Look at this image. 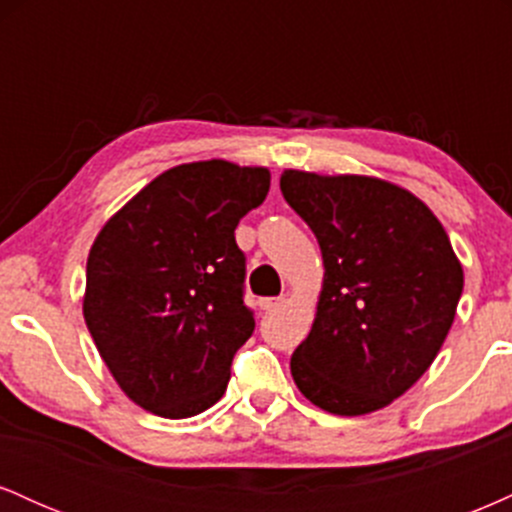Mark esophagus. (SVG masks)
Here are the masks:
<instances>
[{"instance_id":"1","label":"esophagus","mask_w":512,"mask_h":512,"mask_svg":"<svg viewBox=\"0 0 512 512\" xmlns=\"http://www.w3.org/2000/svg\"><path fill=\"white\" fill-rule=\"evenodd\" d=\"M281 303H284V298H262L260 308L262 310H274V308H279Z\"/></svg>"}]
</instances>
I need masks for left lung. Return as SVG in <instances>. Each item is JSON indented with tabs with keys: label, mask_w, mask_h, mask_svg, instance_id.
I'll list each match as a JSON object with an SVG mask.
<instances>
[{
	"label": "left lung",
	"mask_w": 512,
	"mask_h": 512,
	"mask_svg": "<svg viewBox=\"0 0 512 512\" xmlns=\"http://www.w3.org/2000/svg\"><path fill=\"white\" fill-rule=\"evenodd\" d=\"M279 185L325 264L293 380L330 414L383 409L426 373L455 320L464 274L448 233L387 180L284 170Z\"/></svg>",
	"instance_id": "left-lung-1"
}]
</instances>
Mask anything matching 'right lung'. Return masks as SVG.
I'll use <instances>...</instances> for the list:
<instances>
[{
  "label": "right lung",
  "instance_id": "obj_1",
  "mask_svg": "<svg viewBox=\"0 0 512 512\" xmlns=\"http://www.w3.org/2000/svg\"><path fill=\"white\" fill-rule=\"evenodd\" d=\"M267 192V168L182 163L93 240L86 327L122 392L151 414L187 419L226 392L233 356L255 330L236 226Z\"/></svg>",
  "mask_w": 512,
  "mask_h": 512
}]
</instances>
